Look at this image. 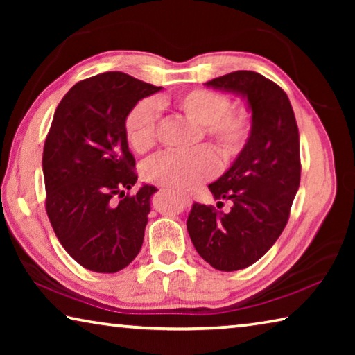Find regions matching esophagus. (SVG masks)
Masks as SVG:
<instances>
[{
	"mask_svg": "<svg viewBox=\"0 0 355 355\" xmlns=\"http://www.w3.org/2000/svg\"><path fill=\"white\" fill-rule=\"evenodd\" d=\"M178 197H180V200L183 202V205H186V207H189L191 205V199L186 194H178Z\"/></svg>",
	"mask_w": 355,
	"mask_h": 355,
	"instance_id": "1",
	"label": "esophagus"
}]
</instances>
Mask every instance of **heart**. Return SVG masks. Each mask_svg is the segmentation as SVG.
I'll use <instances>...</instances> for the list:
<instances>
[{
  "label": "heart",
  "mask_w": 355,
  "mask_h": 355,
  "mask_svg": "<svg viewBox=\"0 0 355 355\" xmlns=\"http://www.w3.org/2000/svg\"><path fill=\"white\" fill-rule=\"evenodd\" d=\"M173 107L186 119L200 125L197 144L203 137L211 144L224 163H233L248 147L254 117L248 106H232L225 94L192 89L173 100ZM159 107L146 98L133 106L125 119V135L137 153L152 150L158 141ZM219 171V159L207 146L189 153H161L144 166L147 182L175 189H191Z\"/></svg>",
  "instance_id": "obj_1"
}]
</instances>
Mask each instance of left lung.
Masks as SVG:
<instances>
[{
	"instance_id": "8db88e82",
	"label": "left lung",
	"mask_w": 355,
	"mask_h": 355,
	"mask_svg": "<svg viewBox=\"0 0 355 355\" xmlns=\"http://www.w3.org/2000/svg\"><path fill=\"white\" fill-rule=\"evenodd\" d=\"M205 84L243 95L254 117L248 147L208 186L216 200H232V209L194 203L186 222L203 260L232 272L260 260L284 232L300 182L299 130L284 89L257 71H232Z\"/></svg>"
}]
</instances>
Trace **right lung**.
<instances>
[{"instance_id":"right-lung-1","label":"right lung","mask_w":355,"mask_h":355,"mask_svg":"<svg viewBox=\"0 0 355 355\" xmlns=\"http://www.w3.org/2000/svg\"><path fill=\"white\" fill-rule=\"evenodd\" d=\"M163 87L122 71L76 83L56 107L42 167L45 209L59 243L83 268L117 272L139 254L155 186L136 194L125 119Z\"/></svg>"}]
</instances>
